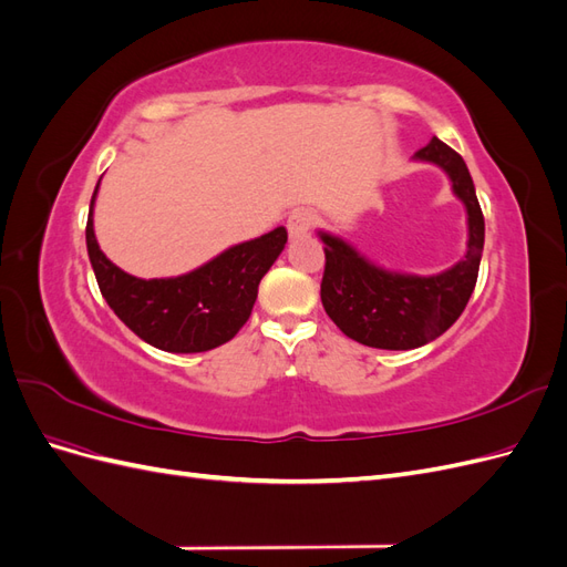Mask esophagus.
<instances>
[{
    "mask_svg": "<svg viewBox=\"0 0 567 567\" xmlns=\"http://www.w3.org/2000/svg\"><path fill=\"white\" fill-rule=\"evenodd\" d=\"M317 225V215L312 213V210H307V208H298V210H293L288 215V221H286V227H288V234H290V238H300V236H305L307 231H312V227Z\"/></svg>",
    "mask_w": 567,
    "mask_h": 567,
    "instance_id": "34e87169",
    "label": "esophagus"
}]
</instances>
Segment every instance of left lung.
<instances>
[{"label":"left lung","mask_w":567,"mask_h":567,"mask_svg":"<svg viewBox=\"0 0 567 567\" xmlns=\"http://www.w3.org/2000/svg\"><path fill=\"white\" fill-rule=\"evenodd\" d=\"M416 161L447 173L454 196L466 205L468 250L433 277L388 271L342 238L319 231L326 252L321 279L323 310L348 338L379 350H414L442 336L466 310L485 246V217L466 163L433 136Z\"/></svg>","instance_id":"8db88e82"}]
</instances>
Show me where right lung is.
I'll return each instance as SVG.
<instances>
[{
  "label": "right lung",
  "instance_id": "1",
  "mask_svg": "<svg viewBox=\"0 0 567 567\" xmlns=\"http://www.w3.org/2000/svg\"><path fill=\"white\" fill-rule=\"evenodd\" d=\"M101 182V179H99ZM94 188L87 217V252L101 296L130 331L165 352H205L225 346L248 321L257 286L281 255L284 227L238 244L198 269L173 279H136L101 252L94 236Z\"/></svg>",
  "mask_w": 567,
  "mask_h": 567
}]
</instances>
